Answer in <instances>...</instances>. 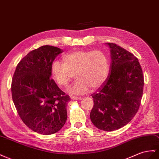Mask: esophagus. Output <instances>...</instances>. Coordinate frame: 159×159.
Here are the masks:
<instances>
[{
  "mask_svg": "<svg viewBox=\"0 0 159 159\" xmlns=\"http://www.w3.org/2000/svg\"><path fill=\"white\" fill-rule=\"evenodd\" d=\"M71 99L74 100H81V98L80 97H75V96H71Z\"/></svg>",
  "mask_w": 159,
  "mask_h": 159,
  "instance_id": "esophagus-1",
  "label": "esophagus"
}]
</instances>
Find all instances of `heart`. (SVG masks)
Returning <instances> with one entry per match:
<instances>
[{"instance_id":"b5f03b06","label":"heart","mask_w":159,"mask_h":159,"mask_svg":"<svg viewBox=\"0 0 159 159\" xmlns=\"http://www.w3.org/2000/svg\"><path fill=\"white\" fill-rule=\"evenodd\" d=\"M63 63L54 61L51 73L59 87H67L71 79L78 78L69 89L75 95H82L89 89L100 88L106 81L110 71L108 56L102 51H77L66 55Z\"/></svg>"}]
</instances>
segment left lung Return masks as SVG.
<instances>
[{"mask_svg": "<svg viewBox=\"0 0 159 159\" xmlns=\"http://www.w3.org/2000/svg\"><path fill=\"white\" fill-rule=\"evenodd\" d=\"M111 62L106 81L92 94L90 119L100 130L113 131L124 126L138 111L142 99L144 77L134 55L116 44L106 43Z\"/></svg>", "mask_w": 159, "mask_h": 159, "instance_id": "left-lung-1", "label": "left lung"}]
</instances>
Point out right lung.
<instances>
[{
    "label": "right lung",
    "mask_w": 159,
    "mask_h": 159,
    "mask_svg": "<svg viewBox=\"0 0 159 159\" xmlns=\"http://www.w3.org/2000/svg\"><path fill=\"white\" fill-rule=\"evenodd\" d=\"M63 50L43 45L20 60L12 80V98L20 118L30 129L41 134L58 132L65 124L70 101L51 76V66Z\"/></svg>",
    "instance_id": "obj_1"
}]
</instances>
